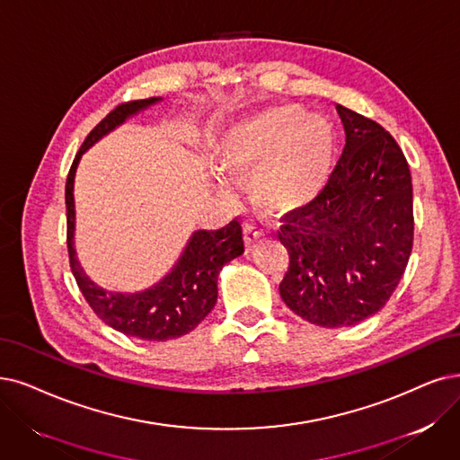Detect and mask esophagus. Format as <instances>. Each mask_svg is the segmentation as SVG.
<instances>
[{"label": "esophagus", "mask_w": 460, "mask_h": 460, "mask_svg": "<svg viewBox=\"0 0 460 460\" xmlns=\"http://www.w3.org/2000/svg\"><path fill=\"white\" fill-rule=\"evenodd\" d=\"M264 234H262V230H261V226H256L252 220H245V225H243V237H245V245L247 247H251L256 240H261Z\"/></svg>", "instance_id": "obj_1"}]
</instances>
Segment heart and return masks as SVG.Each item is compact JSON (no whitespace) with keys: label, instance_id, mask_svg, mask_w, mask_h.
I'll use <instances>...</instances> for the list:
<instances>
[{"label":"heart","instance_id":"1","mask_svg":"<svg viewBox=\"0 0 460 460\" xmlns=\"http://www.w3.org/2000/svg\"><path fill=\"white\" fill-rule=\"evenodd\" d=\"M334 128L302 107L281 105L234 124L218 141V168L249 179L254 206L283 217L314 199L332 172Z\"/></svg>","mask_w":460,"mask_h":460}]
</instances>
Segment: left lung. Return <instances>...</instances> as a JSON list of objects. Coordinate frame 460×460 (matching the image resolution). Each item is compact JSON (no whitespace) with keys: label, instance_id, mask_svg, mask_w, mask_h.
I'll return each mask as SVG.
<instances>
[{"label":"left lung","instance_id":"8db88e82","mask_svg":"<svg viewBox=\"0 0 460 460\" xmlns=\"http://www.w3.org/2000/svg\"><path fill=\"white\" fill-rule=\"evenodd\" d=\"M345 146L326 187L283 218V302L304 321L355 326L389 302L413 247L410 166L377 122L336 105Z\"/></svg>","mask_w":460,"mask_h":460}]
</instances>
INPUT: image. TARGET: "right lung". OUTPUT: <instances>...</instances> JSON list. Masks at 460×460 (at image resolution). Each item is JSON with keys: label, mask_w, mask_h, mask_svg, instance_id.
Wrapping results in <instances>:
<instances>
[{"label": "right lung", "mask_w": 460, "mask_h": 460, "mask_svg": "<svg viewBox=\"0 0 460 460\" xmlns=\"http://www.w3.org/2000/svg\"><path fill=\"white\" fill-rule=\"evenodd\" d=\"M162 98L128 102L115 107L81 145L66 181V208H67V251L71 271L94 314L119 332L146 340L166 341L181 338L204 321L217 304V279L225 264L243 252L242 225L234 218L220 230H196L179 256L172 271L151 288L141 292H113L90 281L81 268L75 252V199L73 182L81 156L92 145L100 141L117 126L137 115L143 109L158 103Z\"/></svg>", "instance_id": "right-lung-1"}]
</instances>
